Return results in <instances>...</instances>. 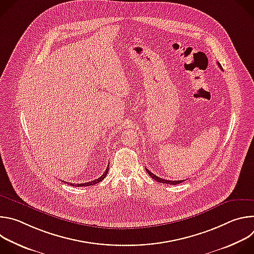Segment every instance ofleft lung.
I'll list each match as a JSON object with an SVG mask.
<instances>
[{
	"mask_svg": "<svg viewBox=\"0 0 254 254\" xmlns=\"http://www.w3.org/2000/svg\"><path fill=\"white\" fill-rule=\"evenodd\" d=\"M217 64H218V66L221 68V70H223V69H222V67H221V65H220V63L217 62ZM146 171H147V173L150 175V177H152L155 181H157V182H160V183L170 184V185H178V184H180V183L184 182V180H182V181H169V180H165V179H162V178H160V177L156 176V175H155V174H153L151 171H149L147 168H146Z\"/></svg>",
	"mask_w": 254,
	"mask_h": 254,
	"instance_id": "1",
	"label": "left lung"
}]
</instances>
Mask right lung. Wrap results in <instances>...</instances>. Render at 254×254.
<instances>
[{
  "label": "right lung",
  "instance_id": "right-lung-1",
  "mask_svg": "<svg viewBox=\"0 0 254 254\" xmlns=\"http://www.w3.org/2000/svg\"><path fill=\"white\" fill-rule=\"evenodd\" d=\"M107 172H108V166H107V168H106L105 172L103 173V175H102V176H100L98 179H96V180H94V181H91V182L82 183V184H76V185H75V187H84V186H91V185L97 184V183H99L100 181H102V180H103V179L106 177V175H107ZM64 183H66V182H64ZM69 185H71V186H74V184H72V183H69Z\"/></svg>",
  "mask_w": 254,
  "mask_h": 254
}]
</instances>
